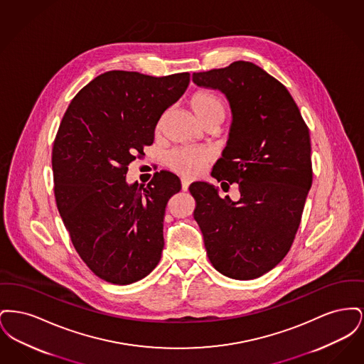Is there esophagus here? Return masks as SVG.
<instances>
[{
  "instance_id": "obj_1",
  "label": "esophagus",
  "mask_w": 364,
  "mask_h": 364,
  "mask_svg": "<svg viewBox=\"0 0 364 364\" xmlns=\"http://www.w3.org/2000/svg\"><path fill=\"white\" fill-rule=\"evenodd\" d=\"M190 184L191 181L188 178H181V188H183V191H188Z\"/></svg>"
}]
</instances>
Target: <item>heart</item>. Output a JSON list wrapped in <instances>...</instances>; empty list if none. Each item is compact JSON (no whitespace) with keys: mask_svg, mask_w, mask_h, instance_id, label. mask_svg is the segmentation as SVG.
Instances as JSON below:
<instances>
[{"mask_svg":"<svg viewBox=\"0 0 364 364\" xmlns=\"http://www.w3.org/2000/svg\"><path fill=\"white\" fill-rule=\"evenodd\" d=\"M192 113L199 122H221L225 116V104L223 98L210 90H198L188 98ZM213 158L210 150L176 149L166 156V165L176 173L184 177H195L202 172L203 166Z\"/></svg>","mask_w":364,"mask_h":364,"instance_id":"obj_1","label":"heart"}]
</instances>
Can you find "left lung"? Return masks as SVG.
I'll use <instances>...</instances> for the list:
<instances>
[{"label":"left lung","mask_w":364,"mask_h":364,"mask_svg":"<svg viewBox=\"0 0 364 364\" xmlns=\"http://www.w3.org/2000/svg\"><path fill=\"white\" fill-rule=\"evenodd\" d=\"M192 82L229 101V140L211 176L223 190L236 183L240 191L233 202L208 183H192L193 218L215 270L254 279L285 258L300 225L312 184L309 127L287 87L252 63L195 72Z\"/></svg>","instance_id":"1"}]
</instances>
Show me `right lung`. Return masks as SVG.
Segmentation results:
<instances>
[{
	"label": "right lung",
	"mask_w": 364,
	"mask_h": 364,
	"mask_svg": "<svg viewBox=\"0 0 364 364\" xmlns=\"http://www.w3.org/2000/svg\"><path fill=\"white\" fill-rule=\"evenodd\" d=\"M188 85V72L109 70L75 95L60 124L52 153L57 208L79 257L110 284L136 282L161 259L165 208L180 178L161 171L141 187L125 177Z\"/></svg>",
	"instance_id": "add662e5"
}]
</instances>
